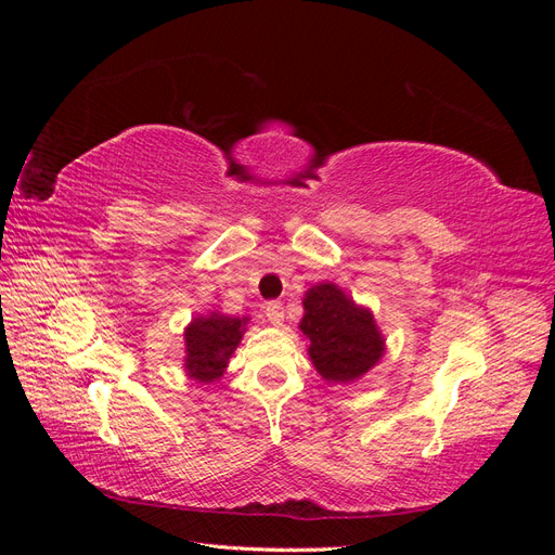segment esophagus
Instances as JSON below:
<instances>
[{"mask_svg": "<svg viewBox=\"0 0 555 555\" xmlns=\"http://www.w3.org/2000/svg\"><path fill=\"white\" fill-rule=\"evenodd\" d=\"M263 312H266L268 319H271V324H278V326H280V324L284 322V306H282V300H268Z\"/></svg>", "mask_w": 555, "mask_h": 555, "instance_id": "esophagus-1", "label": "esophagus"}]
</instances>
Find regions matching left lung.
Returning <instances> with one entry per match:
<instances>
[{"label": "left lung", "mask_w": 555, "mask_h": 555, "mask_svg": "<svg viewBox=\"0 0 555 555\" xmlns=\"http://www.w3.org/2000/svg\"><path fill=\"white\" fill-rule=\"evenodd\" d=\"M300 331L310 340V359L326 382L347 384L379 361L384 340L373 314L349 300L335 284L306 294Z\"/></svg>", "instance_id": "8db88e82"}]
</instances>
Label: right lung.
<instances>
[{"mask_svg": "<svg viewBox=\"0 0 555 555\" xmlns=\"http://www.w3.org/2000/svg\"><path fill=\"white\" fill-rule=\"evenodd\" d=\"M243 324L245 319L227 314L194 319L184 331V343H188L184 367H188V375L206 384L220 377L233 349L238 347L243 338Z\"/></svg>", "mask_w": 555, "mask_h": 555, "instance_id": "obj_1", "label": "right lung"}]
</instances>
